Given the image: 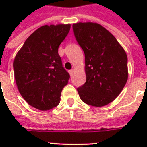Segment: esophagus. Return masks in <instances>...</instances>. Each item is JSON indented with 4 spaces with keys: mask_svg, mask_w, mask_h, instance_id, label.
<instances>
[{
    "mask_svg": "<svg viewBox=\"0 0 147 147\" xmlns=\"http://www.w3.org/2000/svg\"><path fill=\"white\" fill-rule=\"evenodd\" d=\"M69 74H70V76H73V73H74V70L73 69H71V70H69Z\"/></svg>",
    "mask_w": 147,
    "mask_h": 147,
    "instance_id": "esophagus-1",
    "label": "esophagus"
}]
</instances>
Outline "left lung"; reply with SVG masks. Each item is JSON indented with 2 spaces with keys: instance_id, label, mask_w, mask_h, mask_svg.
I'll return each mask as SVG.
<instances>
[{
  "instance_id": "obj_1",
  "label": "left lung",
  "mask_w": 147,
  "mask_h": 147,
  "mask_svg": "<svg viewBox=\"0 0 147 147\" xmlns=\"http://www.w3.org/2000/svg\"><path fill=\"white\" fill-rule=\"evenodd\" d=\"M85 56L86 82L77 88L81 100L102 107L118 96L127 81V56L116 38L96 23L72 25Z\"/></svg>"
}]
</instances>
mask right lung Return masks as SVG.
<instances>
[{
	"instance_id": "obj_1",
	"label": "right lung",
	"mask_w": 147,
	"mask_h": 147,
	"mask_svg": "<svg viewBox=\"0 0 147 147\" xmlns=\"http://www.w3.org/2000/svg\"><path fill=\"white\" fill-rule=\"evenodd\" d=\"M70 24L45 25L33 32L13 61L15 81L20 93L29 105L47 111L60 102L62 88L70 78L58 53Z\"/></svg>"
}]
</instances>
